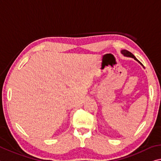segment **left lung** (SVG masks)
Returning <instances> with one entry per match:
<instances>
[{"label": "left lung", "instance_id": "1", "mask_svg": "<svg viewBox=\"0 0 161 161\" xmlns=\"http://www.w3.org/2000/svg\"><path fill=\"white\" fill-rule=\"evenodd\" d=\"M120 52H121L122 54L124 56V57H131V58H133L135 60L137 61V62H138L139 64H140V65H142V67H143V65H142V64L140 63V62H139V61L137 59L136 57H135V56H134L133 54H132V53L131 52H128V51H127V50H125V49H122V50H121V51H120Z\"/></svg>", "mask_w": 161, "mask_h": 161}]
</instances>
